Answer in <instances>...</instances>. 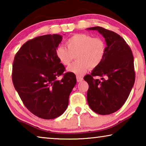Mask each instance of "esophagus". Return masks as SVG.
Instances as JSON below:
<instances>
[{"label":"esophagus","mask_w":146,"mask_h":146,"mask_svg":"<svg viewBox=\"0 0 146 146\" xmlns=\"http://www.w3.org/2000/svg\"><path fill=\"white\" fill-rule=\"evenodd\" d=\"M76 80H77L78 82H81V81L83 80V78L80 76H76Z\"/></svg>","instance_id":"esophagus-1"}]
</instances>
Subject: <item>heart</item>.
Masks as SVG:
<instances>
[{
	"label": "heart",
	"instance_id": "1",
	"mask_svg": "<svg viewBox=\"0 0 146 146\" xmlns=\"http://www.w3.org/2000/svg\"><path fill=\"white\" fill-rule=\"evenodd\" d=\"M67 48L58 46L55 55L62 65L69 66L75 55L76 61L68 68L70 72L82 75L89 69L97 68L106 53V43L102 38L86 33H76L66 41Z\"/></svg>",
	"mask_w": 146,
	"mask_h": 146
}]
</instances>
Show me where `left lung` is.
I'll list each match as a JSON object with an SVG mask.
<instances>
[{"label":"left lung","instance_id":"left-lung-1","mask_svg":"<svg viewBox=\"0 0 146 146\" xmlns=\"http://www.w3.org/2000/svg\"><path fill=\"white\" fill-rule=\"evenodd\" d=\"M88 29L98 31L107 44L102 62L84 77L89 85L88 102L94 112L110 115L124 104L133 87L134 58L130 47L119 35L100 26ZM97 76L102 78L101 81L94 78Z\"/></svg>","mask_w":146,"mask_h":146}]
</instances>
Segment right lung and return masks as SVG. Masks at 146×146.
Listing matches in <instances>:
<instances>
[{"instance_id": "add662e5", "label": "right lung", "mask_w": 146, "mask_h": 146, "mask_svg": "<svg viewBox=\"0 0 146 146\" xmlns=\"http://www.w3.org/2000/svg\"><path fill=\"white\" fill-rule=\"evenodd\" d=\"M62 40L57 34L37 36L24 43L14 58V87L26 108L43 119L63 114L76 83L75 74L64 73L65 67L55 55ZM61 75L63 78L58 80Z\"/></svg>"}]
</instances>
